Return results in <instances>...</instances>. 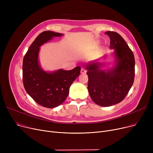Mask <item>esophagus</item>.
<instances>
[{"label":"esophagus","instance_id":"1","mask_svg":"<svg viewBox=\"0 0 153 153\" xmlns=\"http://www.w3.org/2000/svg\"><path fill=\"white\" fill-rule=\"evenodd\" d=\"M81 74H85V73H86V71H85L84 68H81Z\"/></svg>","mask_w":153,"mask_h":153}]
</instances>
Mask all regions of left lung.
I'll use <instances>...</instances> for the list:
<instances>
[{
  "label": "left lung",
  "instance_id": "8db88e82",
  "mask_svg": "<svg viewBox=\"0 0 153 153\" xmlns=\"http://www.w3.org/2000/svg\"><path fill=\"white\" fill-rule=\"evenodd\" d=\"M110 39V48L114 50V65L103 69L105 62L94 61L85 68L88 75V91L92 100L98 105L110 107L122 102L133 84L134 58L123 38L114 31L105 33Z\"/></svg>",
  "mask_w": 153,
  "mask_h": 153
}]
</instances>
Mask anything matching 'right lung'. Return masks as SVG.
<instances>
[{"label": "right lung", "instance_id": "right-lung-1", "mask_svg": "<svg viewBox=\"0 0 153 153\" xmlns=\"http://www.w3.org/2000/svg\"><path fill=\"white\" fill-rule=\"evenodd\" d=\"M63 34L51 31L40 33L29 47L23 61V82L28 94L39 105L53 108L60 105L69 93V87L79 76L81 67L66 71L43 70L38 59L40 46Z\"/></svg>", "mask_w": 153, "mask_h": 153}]
</instances>
